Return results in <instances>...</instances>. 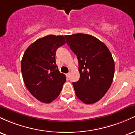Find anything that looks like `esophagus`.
<instances>
[{
  "instance_id": "obj_1",
  "label": "esophagus",
  "mask_w": 135,
  "mask_h": 135,
  "mask_svg": "<svg viewBox=\"0 0 135 135\" xmlns=\"http://www.w3.org/2000/svg\"><path fill=\"white\" fill-rule=\"evenodd\" d=\"M66 77H70V73H68V74H66Z\"/></svg>"
}]
</instances>
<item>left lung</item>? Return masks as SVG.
Listing matches in <instances>:
<instances>
[{"instance_id": "obj_1", "label": "left lung", "mask_w": 135, "mask_h": 135, "mask_svg": "<svg viewBox=\"0 0 135 135\" xmlns=\"http://www.w3.org/2000/svg\"><path fill=\"white\" fill-rule=\"evenodd\" d=\"M68 46L76 55L80 79L73 83L77 97L86 104L100 100L107 92L115 71L114 59L104 43L92 35H65Z\"/></svg>"}]
</instances>
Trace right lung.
<instances>
[{"label": "right lung", "instance_id": "1", "mask_svg": "<svg viewBox=\"0 0 135 135\" xmlns=\"http://www.w3.org/2000/svg\"><path fill=\"white\" fill-rule=\"evenodd\" d=\"M63 35L38 38L26 49L21 70L27 89L40 102L49 103L60 95L66 77L56 64V51L65 44Z\"/></svg>", "mask_w": 135, "mask_h": 135}]
</instances>
